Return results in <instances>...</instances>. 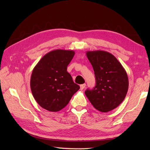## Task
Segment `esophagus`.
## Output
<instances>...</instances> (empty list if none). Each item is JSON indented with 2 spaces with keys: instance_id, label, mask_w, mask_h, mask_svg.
<instances>
[{
  "instance_id": "esophagus-1",
  "label": "esophagus",
  "mask_w": 150,
  "mask_h": 150,
  "mask_svg": "<svg viewBox=\"0 0 150 150\" xmlns=\"http://www.w3.org/2000/svg\"><path fill=\"white\" fill-rule=\"evenodd\" d=\"M85 86H86V84H85V83H84V84H82V85H80L81 90H83V88H84L85 87Z\"/></svg>"
}]
</instances>
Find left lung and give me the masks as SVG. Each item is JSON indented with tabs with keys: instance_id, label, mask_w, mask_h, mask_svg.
I'll use <instances>...</instances> for the list:
<instances>
[{
	"instance_id": "obj_1",
	"label": "left lung",
	"mask_w": 150,
	"mask_h": 150,
	"mask_svg": "<svg viewBox=\"0 0 150 150\" xmlns=\"http://www.w3.org/2000/svg\"><path fill=\"white\" fill-rule=\"evenodd\" d=\"M96 79L93 89L85 95L96 110L107 112L116 108L125 98L128 90V77L124 68L110 53L102 50L88 51Z\"/></svg>"
}]
</instances>
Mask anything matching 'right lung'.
I'll return each mask as SVG.
<instances>
[{"mask_svg":"<svg viewBox=\"0 0 150 150\" xmlns=\"http://www.w3.org/2000/svg\"><path fill=\"white\" fill-rule=\"evenodd\" d=\"M74 55L73 50L51 51L33 69L30 79L32 93L35 101L45 110H61L80 88L67 71Z\"/></svg>","mask_w":150,"mask_h":150,"instance_id":"add662e5","label":"right lung"}]
</instances>
